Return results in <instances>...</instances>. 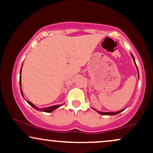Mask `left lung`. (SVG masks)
<instances>
[{
	"instance_id": "1",
	"label": "left lung",
	"mask_w": 153,
	"mask_h": 153,
	"mask_svg": "<svg viewBox=\"0 0 153 153\" xmlns=\"http://www.w3.org/2000/svg\"><path fill=\"white\" fill-rule=\"evenodd\" d=\"M131 56H132L133 60H134V62L135 63L134 56H133L132 54H131ZM135 65H136L137 68V66L136 63H135ZM137 71H138V69H137ZM138 75H139V74H138ZM123 110H124V109H122V110H121V111H117V112H101V111H98V112H99V114H102V115H116V114H118L120 113V112H122Z\"/></svg>"
}]
</instances>
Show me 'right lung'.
I'll return each instance as SVG.
<instances>
[{"instance_id":"obj_1","label":"right lung","mask_w":153,"mask_h":153,"mask_svg":"<svg viewBox=\"0 0 153 153\" xmlns=\"http://www.w3.org/2000/svg\"><path fill=\"white\" fill-rule=\"evenodd\" d=\"M21 73H22V69H21V71H20V79H19V84H20V89H21V93H22V95L23 96V92H22V82H21ZM27 101V103H29V105H31V106L33 107V108H34L35 109H36L37 111H44V112H47V113H50V112H52V111H53L54 110V109H56V108H58V107H59L60 106V105H55V106H50V107H47V108H38V107H36V106H35L34 104H33L32 103H31L30 101Z\"/></svg>"}]
</instances>
